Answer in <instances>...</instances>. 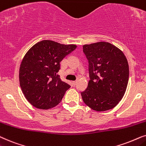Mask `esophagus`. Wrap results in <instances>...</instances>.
I'll list each match as a JSON object with an SVG mask.
<instances>
[{
    "label": "esophagus",
    "mask_w": 146,
    "mask_h": 146,
    "mask_svg": "<svg viewBox=\"0 0 146 146\" xmlns=\"http://www.w3.org/2000/svg\"><path fill=\"white\" fill-rule=\"evenodd\" d=\"M77 81H73V85H75L77 84Z\"/></svg>",
    "instance_id": "34e87169"
}]
</instances>
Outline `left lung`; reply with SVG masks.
I'll return each mask as SVG.
<instances>
[{
  "label": "left lung",
  "mask_w": 146,
  "mask_h": 146,
  "mask_svg": "<svg viewBox=\"0 0 146 146\" xmlns=\"http://www.w3.org/2000/svg\"><path fill=\"white\" fill-rule=\"evenodd\" d=\"M89 61L90 80L81 93L83 102L97 111L113 109L125 94L129 80L127 60L119 48L108 42L83 46Z\"/></svg>",
  "instance_id": "left-lung-1"
}]
</instances>
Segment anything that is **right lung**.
<instances>
[{
	"mask_svg": "<svg viewBox=\"0 0 146 146\" xmlns=\"http://www.w3.org/2000/svg\"><path fill=\"white\" fill-rule=\"evenodd\" d=\"M76 47L75 44L43 40L25 54L19 69V82L25 98L32 106L48 110L61 102L71 86L57 74L60 62Z\"/></svg>",
	"mask_w": 146,
	"mask_h": 146,
	"instance_id": "add662e5",
	"label": "right lung"
}]
</instances>
